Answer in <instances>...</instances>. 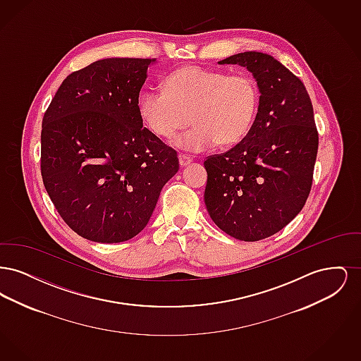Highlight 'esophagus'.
I'll return each mask as SVG.
<instances>
[{
  "mask_svg": "<svg viewBox=\"0 0 361 361\" xmlns=\"http://www.w3.org/2000/svg\"><path fill=\"white\" fill-rule=\"evenodd\" d=\"M178 161H180V165H181V168H185V166H188L189 164L192 162V157H189V155L181 154L178 157Z\"/></svg>",
  "mask_w": 361,
  "mask_h": 361,
  "instance_id": "obj_1",
  "label": "esophagus"
}]
</instances>
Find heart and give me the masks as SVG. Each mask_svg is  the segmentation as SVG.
Returning a JSON list of instances; mask_svg holds the SVG:
<instances>
[{
  "mask_svg": "<svg viewBox=\"0 0 361 361\" xmlns=\"http://www.w3.org/2000/svg\"><path fill=\"white\" fill-rule=\"evenodd\" d=\"M257 106V85L250 75L189 65L172 71L164 81V90H143L137 114L153 135L168 140L190 111L195 126L174 137L173 146L187 153H202L219 142L231 146L246 137Z\"/></svg>",
  "mask_w": 361,
  "mask_h": 361,
  "instance_id": "heart-1",
  "label": "heart"
}]
</instances>
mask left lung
I'll list each match as a JSON object with an SVG mask.
<instances>
[{
  "mask_svg": "<svg viewBox=\"0 0 361 361\" xmlns=\"http://www.w3.org/2000/svg\"><path fill=\"white\" fill-rule=\"evenodd\" d=\"M218 63L249 70L259 102L246 137L207 157L204 203L226 234L264 240L290 224L309 197L318 152L312 104L303 82L268 54L240 52Z\"/></svg>",
  "mask_w": 361,
  "mask_h": 361,
  "instance_id": "8db88e82",
  "label": "left lung"
}]
</instances>
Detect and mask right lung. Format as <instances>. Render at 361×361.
Returning a JSON list of instances; mask_svg holds the SVG:
<instances>
[{
  "label": "right lung",
  "instance_id": "right-lung-1",
  "mask_svg": "<svg viewBox=\"0 0 361 361\" xmlns=\"http://www.w3.org/2000/svg\"><path fill=\"white\" fill-rule=\"evenodd\" d=\"M154 62L96 61L65 78L44 114L43 184L62 219L86 240L135 237L178 171L176 150L143 127L137 114Z\"/></svg>",
  "mask_w": 361,
  "mask_h": 361
}]
</instances>
